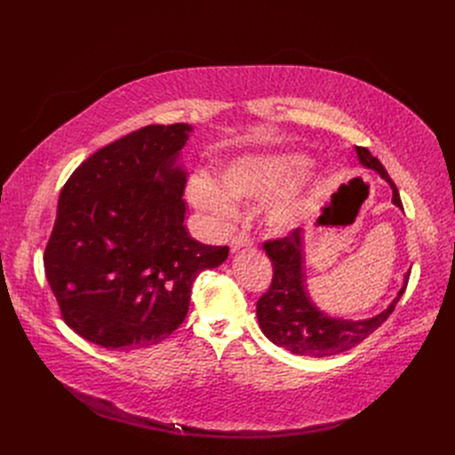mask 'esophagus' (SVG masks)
<instances>
[{
  "label": "esophagus",
  "mask_w": 455,
  "mask_h": 455,
  "mask_svg": "<svg viewBox=\"0 0 455 455\" xmlns=\"http://www.w3.org/2000/svg\"><path fill=\"white\" fill-rule=\"evenodd\" d=\"M249 247H252V240H251L249 235L240 234V235L232 237V242H230V251L232 252H237V251H242V249H249Z\"/></svg>",
  "instance_id": "34e87169"
}]
</instances>
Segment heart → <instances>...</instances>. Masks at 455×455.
Wrapping results in <instances>:
<instances>
[{
    "label": "heart",
    "instance_id": "obj_1",
    "mask_svg": "<svg viewBox=\"0 0 455 455\" xmlns=\"http://www.w3.org/2000/svg\"><path fill=\"white\" fill-rule=\"evenodd\" d=\"M304 165L306 158L295 153L237 156L220 170V187L206 173L191 179L186 189L188 201L213 218L228 220L235 213L230 197L242 201L269 199L288 188L300 175ZM314 197L315 177L306 175L267 206L266 223L275 232L297 228L312 212Z\"/></svg>",
    "mask_w": 455,
    "mask_h": 455
}]
</instances>
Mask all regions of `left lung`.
<instances>
[{
    "label": "left lung",
    "instance_id": "1",
    "mask_svg": "<svg viewBox=\"0 0 455 455\" xmlns=\"http://www.w3.org/2000/svg\"><path fill=\"white\" fill-rule=\"evenodd\" d=\"M357 160L367 170L376 172L393 191V204L402 208L400 194L386 167L365 148H355ZM304 228L293 230L282 240L266 242L264 249L273 261V282L266 295L256 304V317L266 338L299 355L328 357L350 350L357 343L386 323L405 291L410 271L403 275V283L391 304L369 319H341L330 317L309 297L306 290L304 271Z\"/></svg>",
    "mask_w": 455,
    "mask_h": 455
}]
</instances>
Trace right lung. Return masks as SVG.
<instances>
[{
	"instance_id": "add662e5",
	"label": "right lung",
	"mask_w": 455,
	"mask_h": 455,
	"mask_svg": "<svg viewBox=\"0 0 455 455\" xmlns=\"http://www.w3.org/2000/svg\"><path fill=\"white\" fill-rule=\"evenodd\" d=\"M191 131L141 127L88 156L60 191L45 278L66 324L93 345L136 350L170 338L199 273L228 258L184 225L179 158Z\"/></svg>"
}]
</instances>
